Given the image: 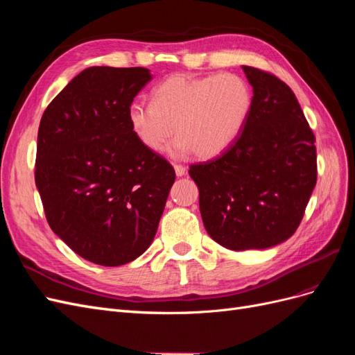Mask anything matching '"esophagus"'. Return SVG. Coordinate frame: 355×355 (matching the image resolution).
<instances>
[{
  "mask_svg": "<svg viewBox=\"0 0 355 355\" xmlns=\"http://www.w3.org/2000/svg\"><path fill=\"white\" fill-rule=\"evenodd\" d=\"M175 171H176V176H178V178H182V176H185L187 168H185V166L176 164V166H175Z\"/></svg>",
  "mask_w": 355,
  "mask_h": 355,
  "instance_id": "1",
  "label": "esophagus"
}]
</instances>
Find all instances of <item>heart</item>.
<instances>
[{
  "label": "heart",
  "instance_id": "b5f03b06",
  "mask_svg": "<svg viewBox=\"0 0 355 355\" xmlns=\"http://www.w3.org/2000/svg\"><path fill=\"white\" fill-rule=\"evenodd\" d=\"M253 110V92L235 73L189 77L171 75L153 90V103L133 102L127 124L148 151L158 154L168 146L175 159L194 153L198 158L223 154L237 141Z\"/></svg>",
  "mask_w": 355,
  "mask_h": 355
}]
</instances>
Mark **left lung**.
<instances>
[{
	"label": "left lung",
	"mask_w": 355,
	"mask_h": 355,
	"mask_svg": "<svg viewBox=\"0 0 355 355\" xmlns=\"http://www.w3.org/2000/svg\"><path fill=\"white\" fill-rule=\"evenodd\" d=\"M253 110L237 141L191 166L210 237L230 250H263L297 230L317 182L315 137L295 93L274 75L243 67Z\"/></svg>",
	"instance_id": "8db88e82"
}]
</instances>
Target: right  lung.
<instances>
[{"label":"right lung","mask_w":355,"mask_h":355,"mask_svg":"<svg viewBox=\"0 0 355 355\" xmlns=\"http://www.w3.org/2000/svg\"><path fill=\"white\" fill-rule=\"evenodd\" d=\"M151 80L146 68H87L41 118L35 185L46 218L96 265H124L148 250L176 178L127 124V108Z\"/></svg>","instance_id":"right-lung-1"}]
</instances>
